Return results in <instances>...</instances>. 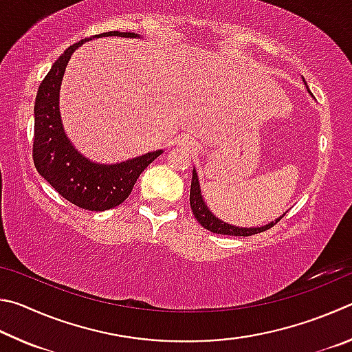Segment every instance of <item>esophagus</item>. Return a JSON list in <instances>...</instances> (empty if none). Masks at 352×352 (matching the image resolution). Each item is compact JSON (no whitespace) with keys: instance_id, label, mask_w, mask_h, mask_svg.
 <instances>
[{"instance_id":"1","label":"esophagus","mask_w":352,"mask_h":352,"mask_svg":"<svg viewBox=\"0 0 352 352\" xmlns=\"http://www.w3.org/2000/svg\"><path fill=\"white\" fill-rule=\"evenodd\" d=\"M177 144L184 148H187V150H193V148L196 146V142L192 135H181V138L177 139Z\"/></svg>"}]
</instances>
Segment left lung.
<instances>
[{
	"instance_id": "obj_1",
	"label": "left lung",
	"mask_w": 352,
	"mask_h": 352,
	"mask_svg": "<svg viewBox=\"0 0 352 352\" xmlns=\"http://www.w3.org/2000/svg\"><path fill=\"white\" fill-rule=\"evenodd\" d=\"M303 82H305L307 92L311 94V91H309V88H307L305 78H303ZM190 207H192L195 218L198 219V223L204 227V229L210 230L213 233H219V235H230V236H250V235H255V233H261L264 230L270 229L272 226H275L286 214V213H283L281 217H278L275 221H270L269 224L261 226V227H239V226H233V224L226 223V221L214 217L213 212L207 207L204 196H202V193H201L198 173H196L195 168H193V176H192V187H190Z\"/></svg>"
}]
</instances>
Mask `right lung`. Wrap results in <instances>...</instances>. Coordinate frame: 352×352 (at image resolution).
Segmentation results:
<instances>
[{
  "instance_id": "1",
  "label": "right lung",
  "mask_w": 352,
  "mask_h": 352,
  "mask_svg": "<svg viewBox=\"0 0 352 352\" xmlns=\"http://www.w3.org/2000/svg\"><path fill=\"white\" fill-rule=\"evenodd\" d=\"M102 36L142 38L134 32H111L80 40L60 55L43 80L34 108V164L36 171L74 206L91 212H104L125 201L135 181L154 159L156 150L116 164H100L80 153L66 135L60 114V88L71 55L86 41Z\"/></svg>"
}]
</instances>
